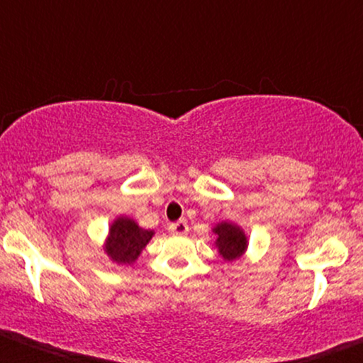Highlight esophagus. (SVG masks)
I'll return each mask as SVG.
<instances>
[{
	"instance_id": "1",
	"label": "esophagus",
	"mask_w": 363,
	"mask_h": 363,
	"mask_svg": "<svg viewBox=\"0 0 363 363\" xmlns=\"http://www.w3.org/2000/svg\"><path fill=\"white\" fill-rule=\"evenodd\" d=\"M168 230L172 232L173 235H185L186 232H189V223H186L185 218H182V220L169 223Z\"/></svg>"
}]
</instances>
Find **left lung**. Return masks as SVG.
I'll return each instance as SVG.
<instances>
[{
    "instance_id": "left-lung-1",
    "label": "left lung",
    "mask_w": 363,
    "mask_h": 363,
    "mask_svg": "<svg viewBox=\"0 0 363 363\" xmlns=\"http://www.w3.org/2000/svg\"><path fill=\"white\" fill-rule=\"evenodd\" d=\"M217 234L216 245L220 252V256L225 261H235L239 259L247 249V237H245L244 230L240 227L234 225V223L222 222L213 229Z\"/></svg>"
}]
</instances>
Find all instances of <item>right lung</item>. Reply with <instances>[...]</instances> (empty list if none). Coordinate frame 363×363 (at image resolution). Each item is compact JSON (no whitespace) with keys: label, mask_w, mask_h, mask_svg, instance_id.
Returning <instances> with one entry per match:
<instances>
[{"label":"right lung","mask_w":363,"mask_h":363,"mask_svg":"<svg viewBox=\"0 0 363 363\" xmlns=\"http://www.w3.org/2000/svg\"><path fill=\"white\" fill-rule=\"evenodd\" d=\"M153 237V230H145L128 217H118L109 229L106 252L118 264H133Z\"/></svg>","instance_id":"add662e5"}]
</instances>
